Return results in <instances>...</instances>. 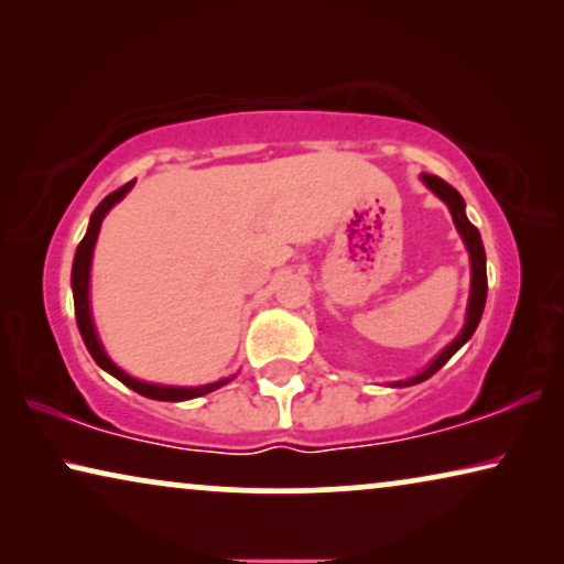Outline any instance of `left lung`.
Listing matches in <instances>:
<instances>
[{"mask_svg": "<svg viewBox=\"0 0 564 564\" xmlns=\"http://www.w3.org/2000/svg\"><path fill=\"white\" fill-rule=\"evenodd\" d=\"M421 180L431 192H434L436 197L444 199L446 207H449L454 226H457L462 241H465L467 251H469V264H473V284H469V303H467L465 328L459 330V336L454 338V341L446 346V349L438 354V357L431 361V365L423 369L421 375H415V377H411V380H403V382H392V388H408V384H419L423 380H429L431 375H436L438 369H442L446 361H449L454 354H457L462 346L469 341V336L475 334L477 323H480L482 311H485V297H488V272H485L482 238H480V230H477L473 223L467 220L465 199H462V195L452 187V184H446L444 180H438V176H434V174H421Z\"/></svg>", "mask_w": 564, "mask_h": 564, "instance_id": "left-lung-1", "label": "left lung"}]
</instances>
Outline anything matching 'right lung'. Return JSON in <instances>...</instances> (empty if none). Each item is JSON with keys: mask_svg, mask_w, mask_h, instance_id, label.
Instances as JSON below:
<instances>
[{"mask_svg": "<svg viewBox=\"0 0 564 564\" xmlns=\"http://www.w3.org/2000/svg\"><path fill=\"white\" fill-rule=\"evenodd\" d=\"M133 184L135 182L122 184L120 189H115L112 195H107L102 203L97 205V210L91 213V218H89L87 236H84L82 243L76 246V257H74V267H72V290H74L76 326H79V334L84 338V344H87L91 359H95L97 365L105 369V372H110L112 377H118L122 384H128L130 390H135L138 395L151 398V400H174V403H176V400H189V398L207 395V392L223 388V384L230 382V380H218V382L203 384V388H172V384H153V382L135 380V377H130L128 372H122V369L115 365L110 357H107L105 349H102V344H99V338H97L95 323H91V311H89V269H91V253H95V243H97V236H99V226H102L105 215L112 210V205L120 203V199L128 195Z\"/></svg>", "mask_w": 564, "mask_h": 564, "instance_id": "right-lung-1", "label": "right lung"}]
</instances>
